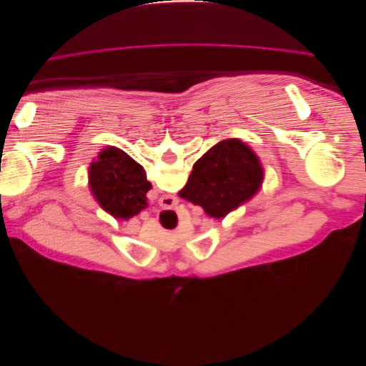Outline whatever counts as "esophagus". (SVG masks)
Wrapping results in <instances>:
<instances>
[{"instance_id":"esophagus-1","label":"esophagus","mask_w":366,"mask_h":366,"mask_svg":"<svg viewBox=\"0 0 366 366\" xmlns=\"http://www.w3.org/2000/svg\"><path fill=\"white\" fill-rule=\"evenodd\" d=\"M168 197L170 198L169 201L167 200ZM163 201L165 202L164 204L162 203ZM160 202H162V204H164V206H168V204H166V203H169L171 206H174V204H177V203H179V200H177V198H175V197H169V195H168V197H163Z\"/></svg>"}]
</instances>
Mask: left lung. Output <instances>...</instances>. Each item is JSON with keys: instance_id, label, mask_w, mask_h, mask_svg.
Here are the masks:
<instances>
[{"instance_id": "left-lung-1", "label": "left lung", "mask_w": 366, "mask_h": 366, "mask_svg": "<svg viewBox=\"0 0 366 366\" xmlns=\"http://www.w3.org/2000/svg\"><path fill=\"white\" fill-rule=\"evenodd\" d=\"M262 179L257 154L244 142L229 139L217 143L195 162L179 195L202 206L209 217L224 218L259 191Z\"/></svg>"}]
</instances>
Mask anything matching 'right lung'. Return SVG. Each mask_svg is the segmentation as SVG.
<instances>
[{"label": "right lung", "mask_w": 366, "mask_h": 366, "mask_svg": "<svg viewBox=\"0 0 366 366\" xmlns=\"http://www.w3.org/2000/svg\"><path fill=\"white\" fill-rule=\"evenodd\" d=\"M90 189L104 210L114 218L129 219L148 206L151 183L143 166L127 152L108 147L90 166Z\"/></svg>", "instance_id": "obj_1"}]
</instances>
